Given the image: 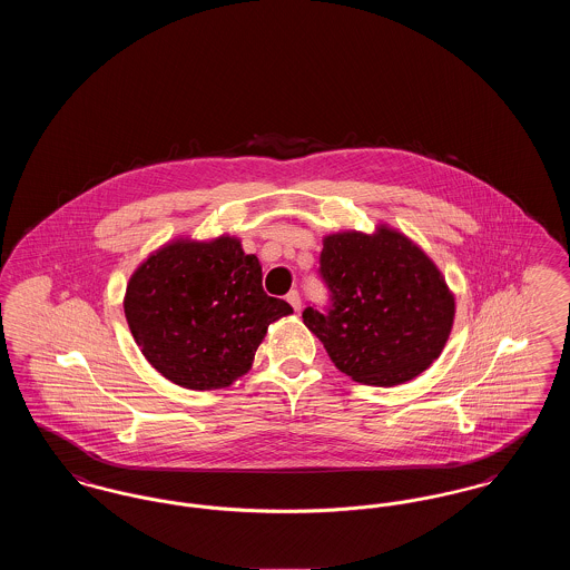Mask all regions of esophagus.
<instances>
[{
	"mask_svg": "<svg viewBox=\"0 0 570 570\" xmlns=\"http://www.w3.org/2000/svg\"><path fill=\"white\" fill-rule=\"evenodd\" d=\"M286 301L293 305V309H295V312L301 309V297H298L297 291H291V293L286 295Z\"/></svg>",
	"mask_w": 570,
	"mask_h": 570,
	"instance_id": "34e87169",
	"label": "esophagus"
}]
</instances>
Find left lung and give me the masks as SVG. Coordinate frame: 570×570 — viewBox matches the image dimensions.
I'll use <instances>...</instances> for the list:
<instances>
[{
  "label": "left lung",
  "mask_w": 570,
  "mask_h": 570,
  "mask_svg": "<svg viewBox=\"0 0 570 570\" xmlns=\"http://www.w3.org/2000/svg\"><path fill=\"white\" fill-rule=\"evenodd\" d=\"M321 277L325 312L303 309L335 367L376 386L416 379L442 353L455 297L434 261L406 235L380 224L374 235H326Z\"/></svg>",
  "instance_id": "obj_1"
}]
</instances>
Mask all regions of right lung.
Returning <instances> with one entry per match:
<instances>
[{"label":"right lung","instance_id":"right-lung-1","mask_svg":"<svg viewBox=\"0 0 570 570\" xmlns=\"http://www.w3.org/2000/svg\"><path fill=\"white\" fill-rule=\"evenodd\" d=\"M126 321L145 358L164 379L224 389L252 367L267 328L293 307L263 291V269L242 242L177 239L130 277Z\"/></svg>","mask_w":570,"mask_h":570}]
</instances>
